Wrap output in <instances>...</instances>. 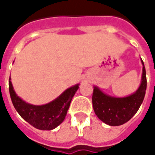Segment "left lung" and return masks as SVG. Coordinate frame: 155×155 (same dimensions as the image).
<instances>
[{
    "label": "left lung",
    "instance_id": "obj_1",
    "mask_svg": "<svg viewBox=\"0 0 155 155\" xmlns=\"http://www.w3.org/2000/svg\"><path fill=\"white\" fill-rule=\"evenodd\" d=\"M143 73L140 87L127 97L117 98L104 94L96 86L94 87L92 104L97 117L106 124L118 126L126 123L136 114L143 103L147 87L146 71L143 62Z\"/></svg>",
    "mask_w": 155,
    "mask_h": 155
}]
</instances>
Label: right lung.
Here are the masks:
<instances>
[{"label": "right lung", "instance_id": "obj_1", "mask_svg": "<svg viewBox=\"0 0 155 155\" xmlns=\"http://www.w3.org/2000/svg\"><path fill=\"white\" fill-rule=\"evenodd\" d=\"M78 88L79 84L68 88L59 97L46 104L33 105L17 96L12 86L11 76L9 79L10 95L15 109L26 122L41 130H53L64 121Z\"/></svg>", "mask_w": 155, "mask_h": 155}]
</instances>
